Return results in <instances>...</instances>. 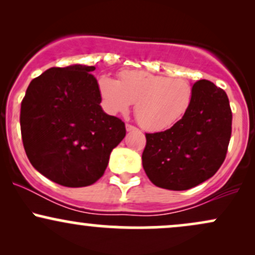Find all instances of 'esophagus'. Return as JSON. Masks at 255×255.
I'll use <instances>...</instances> for the list:
<instances>
[{
	"label": "esophagus",
	"instance_id": "1",
	"mask_svg": "<svg viewBox=\"0 0 255 255\" xmlns=\"http://www.w3.org/2000/svg\"><path fill=\"white\" fill-rule=\"evenodd\" d=\"M126 129H127V131H133V130H135L136 128L134 127V126H131V125H126Z\"/></svg>",
	"mask_w": 255,
	"mask_h": 255
}]
</instances>
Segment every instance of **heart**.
<instances>
[{
	"label": "heart",
	"mask_w": 255,
	"mask_h": 255,
	"mask_svg": "<svg viewBox=\"0 0 255 255\" xmlns=\"http://www.w3.org/2000/svg\"><path fill=\"white\" fill-rule=\"evenodd\" d=\"M98 90L104 107L113 114L127 113L135 103V118L146 130L160 131L180 122L193 99L191 84L147 71H125L119 81L103 75Z\"/></svg>",
	"instance_id": "heart-1"
}]
</instances>
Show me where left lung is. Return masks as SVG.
Instances as JSON below:
<instances>
[{
    "label": "left lung",
    "mask_w": 255,
    "mask_h": 255,
    "mask_svg": "<svg viewBox=\"0 0 255 255\" xmlns=\"http://www.w3.org/2000/svg\"><path fill=\"white\" fill-rule=\"evenodd\" d=\"M189 110L170 129L146 134L142 166L157 187L186 191L217 172L231 135L227 93L209 80L193 85Z\"/></svg>",
    "instance_id": "8db88e82"
}]
</instances>
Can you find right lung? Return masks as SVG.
Listing matches in <instances>:
<instances>
[{
	"instance_id": "1",
	"label": "right lung",
	"mask_w": 255,
	"mask_h": 255,
	"mask_svg": "<svg viewBox=\"0 0 255 255\" xmlns=\"http://www.w3.org/2000/svg\"><path fill=\"white\" fill-rule=\"evenodd\" d=\"M96 67L72 64L33 79L21 102L22 144L37 171L64 187H86L103 176L122 141L121 120L101 107Z\"/></svg>"
}]
</instances>
